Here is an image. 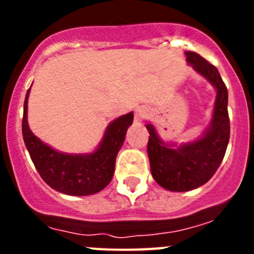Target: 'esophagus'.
Wrapping results in <instances>:
<instances>
[{
  "instance_id": "esophagus-1",
  "label": "esophagus",
  "mask_w": 254,
  "mask_h": 254,
  "mask_svg": "<svg viewBox=\"0 0 254 254\" xmlns=\"http://www.w3.org/2000/svg\"><path fill=\"white\" fill-rule=\"evenodd\" d=\"M146 116H147L146 108H137V109H136V112H134V120L136 121H141Z\"/></svg>"
}]
</instances>
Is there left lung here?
I'll use <instances>...</instances> for the list:
<instances>
[{"instance_id":"left-lung-1","label":"left lung","mask_w":254,"mask_h":254,"mask_svg":"<svg viewBox=\"0 0 254 254\" xmlns=\"http://www.w3.org/2000/svg\"><path fill=\"white\" fill-rule=\"evenodd\" d=\"M188 64L207 80L216 90L210 125L201 137L176 145L165 142L151 123H147V155L152 178L159 186L172 192L194 190L214 176L223 161L230 137L228 114V89L215 66L196 52H186Z\"/></svg>"}]
</instances>
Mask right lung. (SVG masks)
I'll list each match as a JSON object with an SVG mask.
<instances>
[{
  "instance_id": "right-lung-1",
  "label": "right lung",
  "mask_w": 254,
  "mask_h": 254,
  "mask_svg": "<svg viewBox=\"0 0 254 254\" xmlns=\"http://www.w3.org/2000/svg\"><path fill=\"white\" fill-rule=\"evenodd\" d=\"M29 93L30 89L24 102L22 137L42 179L53 190L69 196H89L104 190L113 178L117 154L133 122V113L129 112L109 123L93 152L67 154L48 146L31 132L28 125Z\"/></svg>"
}]
</instances>
